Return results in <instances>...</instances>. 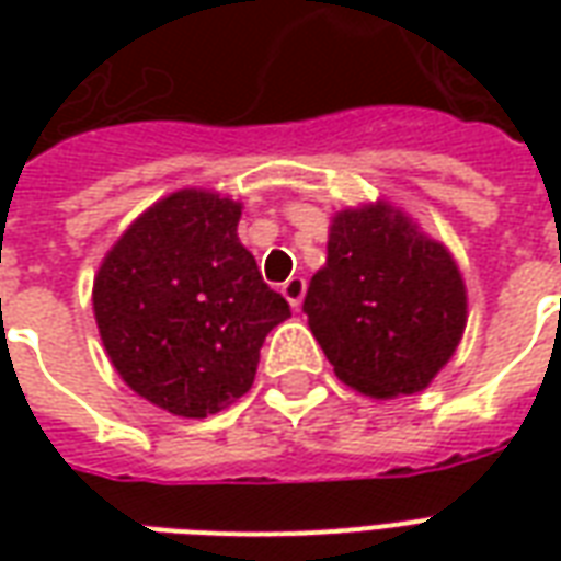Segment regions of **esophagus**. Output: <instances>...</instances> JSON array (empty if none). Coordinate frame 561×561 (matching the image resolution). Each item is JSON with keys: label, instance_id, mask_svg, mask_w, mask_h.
I'll return each mask as SVG.
<instances>
[{"label": "esophagus", "instance_id": "esophagus-1", "mask_svg": "<svg viewBox=\"0 0 561 561\" xmlns=\"http://www.w3.org/2000/svg\"><path fill=\"white\" fill-rule=\"evenodd\" d=\"M282 294H285V300L291 304V309H300V304H304V297H306V279L291 276V279L282 285Z\"/></svg>", "mask_w": 561, "mask_h": 561}]
</instances>
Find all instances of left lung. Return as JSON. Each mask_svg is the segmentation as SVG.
<instances>
[{
  "mask_svg": "<svg viewBox=\"0 0 561 561\" xmlns=\"http://www.w3.org/2000/svg\"><path fill=\"white\" fill-rule=\"evenodd\" d=\"M304 312L333 373L373 400L430 388L457 352L469 297L445 243L388 201L340 209Z\"/></svg>",
  "mask_w": 561,
  "mask_h": 561,
  "instance_id": "8db88e82",
  "label": "left lung"
}]
</instances>
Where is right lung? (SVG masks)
Listing matches in <instances>:
<instances>
[{
    "mask_svg": "<svg viewBox=\"0 0 561 561\" xmlns=\"http://www.w3.org/2000/svg\"><path fill=\"white\" fill-rule=\"evenodd\" d=\"M243 204L180 188L144 209L92 282L111 364L138 397L207 417L252 388L267 333L291 318L237 237Z\"/></svg>",
    "mask_w": 561,
    "mask_h": 561,
    "instance_id": "add662e5",
    "label": "right lung"
}]
</instances>
